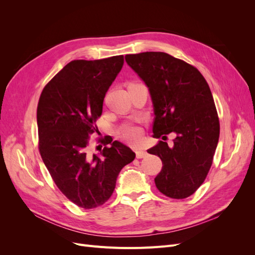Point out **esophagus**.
<instances>
[{"label": "esophagus", "instance_id": "esophagus-1", "mask_svg": "<svg viewBox=\"0 0 255 255\" xmlns=\"http://www.w3.org/2000/svg\"><path fill=\"white\" fill-rule=\"evenodd\" d=\"M148 155V153H146L144 150H137L136 151V156L137 158H143Z\"/></svg>", "mask_w": 255, "mask_h": 255}]
</instances>
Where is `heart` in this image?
I'll return each instance as SVG.
<instances>
[{"instance_id": "heart-1", "label": "heart", "mask_w": 255, "mask_h": 255, "mask_svg": "<svg viewBox=\"0 0 255 255\" xmlns=\"http://www.w3.org/2000/svg\"><path fill=\"white\" fill-rule=\"evenodd\" d=\"M122 137L129 142H137L141 138L142 129L140 127L135 125H128L122 129Z\"/></svg>"}]
</instances>
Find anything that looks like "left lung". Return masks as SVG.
Masks as SVG:
<instances>
[{"mask_svg": "<svg viewBox=\"0 0 255 255\" xmlns=\"http://www.w3.org/2000/svg\"><path fill=\"white\" fill-rule=\"evenodd\" d=\"M126 61L149 88L153 137L176 134L171 148L160 140L148 150L163 163L156 187L169 198H187L205 181L219 139L210 86L196 67L164 52L129 54Z\"/></svg>", "mask_w": 255, "mask_h": 255, "instance_id": "left-lung-1", "label": "left lung"}]
</instances>
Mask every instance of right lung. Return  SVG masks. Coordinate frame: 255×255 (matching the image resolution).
<instances>
[{
    "label": "right lung",
    "mask_w": 255,
    "mask_h": 255,
    "mask_svg": "<svg viewBox=\"0 0 255 255\" xmlns=\"http://www.w3.org/2000/svg\"><path fill=\"white\" fill-rule=\"evenodd\" d=\"M123 63V55L72 60L45 85L38 102L41 158L58 189L85 210L111 198L121 169L135 158L128 146L113 138L99 139L104 148L90 152V135L98 133L104 97Z\"/></svg>",
    "instance_id": "obj_1"
}]
</instances>
